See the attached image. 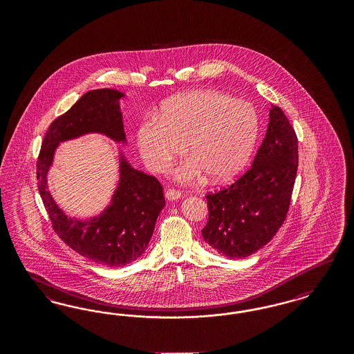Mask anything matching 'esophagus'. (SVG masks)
Instances as JSON below:
<instances>
[{
  "mask_svg": "<svg viewBox=\"0 0 354 354\" xmlns=\"http://www.w3.org/2000/svg\"><path fill=\"white\" fill-rule=\"evenodd\" d=\"M182 198V194L178 191V189H174V188H169L166 191V199L167 201H178Z\"/></svg>",
  "mask_w": 354,
  "mask_h": 354,
  "instance_id": "esophagus-1",
  "label": "esophagus"
}]
</instances>
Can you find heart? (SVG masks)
<instances>
[{"instance_id": "1", "label": "heart", "mask_w": 354, "mask_h": 354, "mask_svg": "<svg viewBox=\"0 0 354 354\" xmlns=\"http://www.w3.org/2000/svg\"><path fill=\"white\" fill-rule=\"evenodd\" d=\"M260 120L250 102L216 90H195L169 98L160 118H146L138 129V147L145 165L162 174L187 151L176 171L179 182H224L237 175L252 153Z\"/></svg>"}]
</instances>
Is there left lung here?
<instances>
[{
    "instance_id": "1",
    "label": "left lung",
    "mask_w": 354,
    "mask_h": 354,
    "mask_svg": "<svg viewBox=\"0 0 354 354\" xmlns=\"http://www.w3.org/2000/svg\"><path fill=\"white\" fill-rule=\"evenodd\" d=\"M297 166L295 129L284 111L272 104L267 134L251 169L230 187L205 195L204 241L230 259H243L263 248L286 220Z\"/></svg>"
}]
</instances>
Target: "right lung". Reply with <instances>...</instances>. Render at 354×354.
I'll list each match as a JSON object with an SVG mask.
<instances>
[{"instance_id":"obj_1","label":"right lung","mask_w":354,"mask_h":354,"mask_svg":"<svg viewBox=\"0 0 354 354\" xmlns=\"http://www.w3.org/2000/svg\"><path fill=\"white\" fill-rule=\"evenodd\" d=\"M123 97V93L113 88L87 91L64 115L53 120L37 160L38 189L53 230L75 252L106 267L127 266L145 253L166 205L163 187L155 176L131 167L120 153L119 182L111 203L98 216L75 219L68 218L53 199L48 172L61 142L98 133L126 143L119 106Z\"/></svg>"}]
</instances>
